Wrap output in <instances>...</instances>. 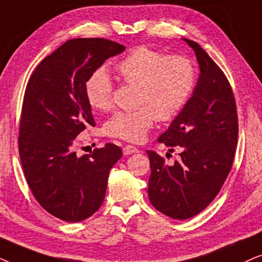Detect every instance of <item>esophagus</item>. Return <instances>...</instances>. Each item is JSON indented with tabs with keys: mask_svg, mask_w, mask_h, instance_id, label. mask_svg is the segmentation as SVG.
Here are the masks:
<instances>
[{
	"mask_svg": "<svg viewBox=\"0 0 262 262\" xmlns=\"http://www.w3.org/2000/svg\"><path fill=\"white\" fill-rule=\"evenodd\" d=\"M139 149L135 147V146L132 145H125L123 147V155L129 156V155H133V153H138Z\"/></svg>",
	"mask_w": 262,
	"mask_h": 262,
	"instance_id": "1",
	"label": "esophagus"
}]
</instances>
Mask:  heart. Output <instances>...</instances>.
Masks as SVG:
<instances>
[{
	"label": "heart",
	"mask_w": 262,
	"mask_h": 262,
	"mask_svg": "<svg viewBox=\"0 0 262 262\" xmlns=\"http://www.w3.org/2000/svg\"><path fill=\"white\" fill-rule=\"evenodd\" d=\"M116 72L128 85L137 87L133 111H117L105 122L107 135L139 142L158 121L172 120L189 100L196 83V68L189 57L169 56L147 47L134 49L116 64ZM114 86L105 69L91 73L85 82L90 106L99 111L113 107Z\"/></svg>",
	"instance_id": "heart-1"
}]
</instances>
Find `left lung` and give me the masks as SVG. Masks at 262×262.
I'll list each match as a JSON object with an SVG mask.
<instances>
[{"mask_svg":"<svg viewBox=\"0 0 262 262\" xmlns=\"http://www.w3.org/2000/svg\"><path fill=\"white\" fill-rule=\"evenodd\" d=\"M200 75L193 96L158 141L180 146L181 159L173 165L147 151L151 166L148 198L167 217L188 219L205 210L224 184L238 138L236 102L231 86L207 52L193 40Z\"/></svg>","mask_w":262,"mask_h":262,"instance_id":"obj_1","label":"left lung"}]
</instances>
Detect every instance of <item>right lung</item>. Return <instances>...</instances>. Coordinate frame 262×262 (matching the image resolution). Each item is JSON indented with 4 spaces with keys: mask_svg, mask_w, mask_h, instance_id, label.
Segmentation results:
<instances>
[{
    "mask_svg": "<svg viewBox=\"0 0 262 262\" xmlns=\"http://www.w3.org/2000/svg\"><path fill=\"white\" fill-rule=\"evenodd\" d=\"M124 49L104 38L69 39L27 82L19 128L24 175L40 206L64 222H81L98 211L110 169L122 157L114 144L79 157L74 139L96 125L85 96L87 78Z\"/></svg>",
    "mask_w": 262,
    "mask_h": 262,
    "instance_id": "obj_1",
    "label": "right lung"
}]
</instances>
